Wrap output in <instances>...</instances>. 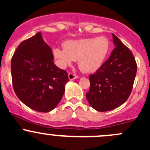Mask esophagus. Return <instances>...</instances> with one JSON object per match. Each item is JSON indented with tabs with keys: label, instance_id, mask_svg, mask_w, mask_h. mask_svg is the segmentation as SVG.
<instances>
[{
	"label": "esophagus",
	"instance_id": "34e87169",
	"mask_svg": "<svg viewBox=\"0 0 150 150\" xmlns=\"http://www.w3.org/2000/svg\"><path fill=\"white\" fill-rule=\"evenodd\" d=\"M68 77H69V79L70 80V81H72V80H74V79H76V78H78V75L72 73V72H69V73L68 74Z\"/></svg>",
	"mask_w": 150,
	"mask_h": 150
}]
</instances>
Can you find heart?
<instances>
[{"label":"heart","instance_id":"1","mask_svg":"<svg viewBox=\"0 0 150 150\" xmlns=\"http://www.w3.org/2000/svg\"><path fill=\"white\" fill-rule=\"evenodd\" d=\"M110 46L108 38L99 36L67 40L63 43L64 49L55 48L53 54L61 66H67L72 61H78L81 71L92 72L102 65L110 52Z\"/></svg>","mask_w":150,"mask_h":150}]
</instances>
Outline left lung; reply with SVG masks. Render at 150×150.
Instances as JSON below:
<instances>
[{"label": "left lung", "mask_w": 150, "mask_h": 150, "mask_svg": "<svg viewBox=\"0 0 150 150\" xmlns=\"http://www.w3.org/2000/svg\"><path fill=\"white\" fill-rule=\"evenodd\" d=\"M113 49L107 61L89 75L90 89L86 94L90 105L99 112L114 110L129 97L137 64L131 50L112 33Z\"/></svg>", "instance_id": "8db88e82"}]
</instances>
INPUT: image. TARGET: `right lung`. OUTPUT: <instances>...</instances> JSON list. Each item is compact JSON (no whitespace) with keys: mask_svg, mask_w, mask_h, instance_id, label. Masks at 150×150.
<instances>
[{"mask_svg":"<svg viewBox=\"0 0 150 150\" xmlns=\"http://www.w3.org/2000/svg\"><path fill=\"white\" fill-rule=\"evenodd\" d=\"M11 72L17 97L40 112H48L57 107L69 81L67 72L54 64L51 48L40 33L18 46L11 59Z\"/></svg>","mask_w":150,"mask_h":150,"instance_id":"add662e5","label":"right lung"}]
</instances>
